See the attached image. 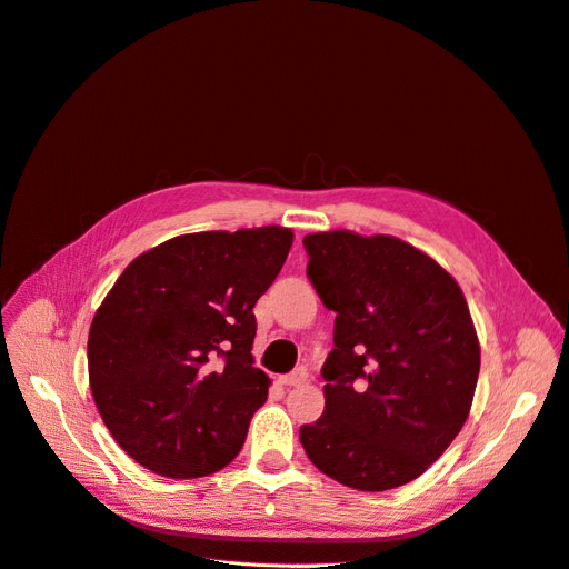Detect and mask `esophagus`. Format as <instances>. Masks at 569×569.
Wrapping results in <instances>:
<instances>
[{
    "instance_id": "obj_1",
    "label": "esophagus",
    "mask_w": 569,
    "mask_h": 569,
    "mask_svg": "<svg viewBox=\"0 0 569 569\" xmlns=\"http://www.w3.org/2000/svg\"><path fill=\"white\" fill-rule=\"evenodd\" d=\"M306 381H308V370H306V367H298V370H293L291 375L280 377L282 386H300V383H306Z\"/></svg>"
}]
</instances>
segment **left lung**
<instances>
[{
    "label": "left lung",
    "mask_w": 569,
    "mask_h": 569,
    "mask_svg": "<svg viewBox=\"0 0 569 569\" xmlns=\"http://www.w3.org/2000/svg\"><path fill=\"white\" fill-rule=\"evenodd\" d=\"M308 278L336 312L321 367L326 409L300 427L321 473L360 491L402 487L437 461L469 418L480 345L455 278L386 233L303 239Z\"/></svg>",
    "instance_id": "left-lung-1"
}]
</instances>
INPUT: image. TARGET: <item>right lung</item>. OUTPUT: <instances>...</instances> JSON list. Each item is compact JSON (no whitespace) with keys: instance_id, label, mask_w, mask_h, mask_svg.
I'll use <instances>...</instances> for the list:
<instances>
[{"instance_id":"right-lung-1","label":"right lung","mask_w":569,"mask_h":569,"mask_svg":"<svg viewBox=\"0 0 569 569\" xmlns=\"http://www.w3.org/2000/svg\"><path fill=\"white\" fill-rule=\"evenodd\" d=\"M291 229L197 231L119 276L89 328V386L114 441L164 478H202L237 457L271 379L252 367V308Z\"/></svg>"}]
</instances>
